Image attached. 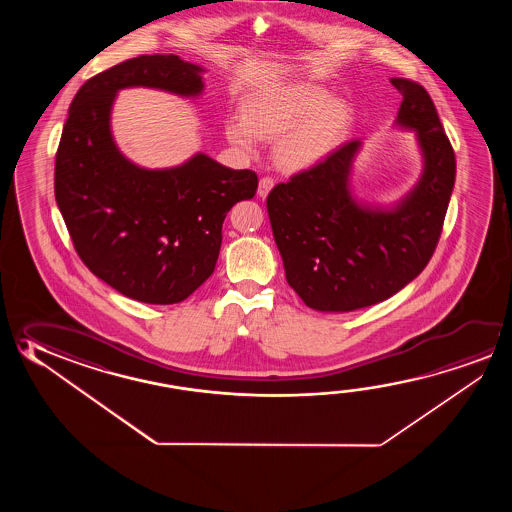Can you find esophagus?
Returning <instances> with one entry per match:
<instances>
[{
	"label": "esophagus",
	"instance_id": "34e87169",
	"mask_svg": "<svg viewBox=\"0 0 512 512\" xmlns=\"http://www.w3.org/2000/svg\"><path fill=\"white\" fill-rule=\"evenodd\" d=\"M273 185H275V180H273L271 176H262L259 182L260 198H266V196H268L269 191L273 189Z\"/></svg>",
	"mask_w": 512,
	"mask_h": 512
}]
</instances>
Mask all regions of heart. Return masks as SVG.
<instances>
[{"label": "heart", "instance_id": "b5f03b06", "mask_svg": "<svg viewBox=\"0 0 512 512\" xmlns=\"http://www.w3.org/2000/svg\"><path fill=\"white\" fill-rule=\"evenodd\" d=\"M348 125V105L328 100L325 89L309 84L280 85L248 101L243 123H230L227 135L246 151L253 150L255 139H277L273 159L278 168L302 171L325 159Z\"/></svg>", "mask_w": 512, "mask_h": 512}]
</instances>
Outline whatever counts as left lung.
I'll use <instances>...</instances> for the list:
<instances>
[{
  "label": "left lung",
  "mask_w": 512,
  "mask_h": 512,
  "mask_svg": "<svg viewBox=\"0 0 512 512\" xmlns=\"http://www.w3.org/2000/svg\"><path fill=\"white\" fill-rule=\"evenodd\" d=\"M402 94L396 125L416 130L425 168L394 209L355 202L348 180L361 141H350L268 194L287 284L310 309L350 312L384 302L436 252L455 184V153L423 85L391 78Z\"/></svg>",
  "instance_id": "1"
}]
</instances>
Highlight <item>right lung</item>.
<instances>
[{
	"label": "right lung",
	"mask_w": 512,
	"mask_h": 512,
	"mask_svg": "<svg viewBox=\"0 0 512 512\" xmlns=\"http://www.w3.org/2000/svg\"><path fill=\"white\" fill-rule=\"evenodd\" d=\"M203 69L176 55H141L87 80L69 107L55 155V200L78 257L132 300L184 302L212 275L228 210L252 200V169L225 168L203 153L171 169L125 159L110 132L119 89L203 91Z\"/></svg>",
	"instance_id": "right-lung-1"
}]
</instances>
